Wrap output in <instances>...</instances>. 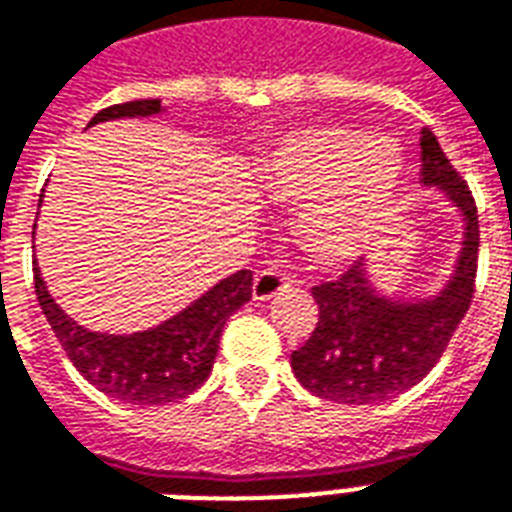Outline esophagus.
<instances>
[{
    "label": "esophagus",
    "instance_id": "1",
    "mask_svg": "<svg viewBox=\"0 0 512 512\" xmlns=\"http://www.w3.org/2000/svg\"><path fill=\"white\" fill-rule=\"evenodd\" d=\"M287 279H284L279 271H260L252 282V298L255 300H271L273 295H279L282 290H287Z\"/></svg>",
    "mask_w": 512,
    "mask_h": 512
}]
</instances>
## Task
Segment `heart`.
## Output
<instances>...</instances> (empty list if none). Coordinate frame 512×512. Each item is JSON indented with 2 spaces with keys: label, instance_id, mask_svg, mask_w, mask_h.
Segmentation results:
<instances>
[{
  "label": "heart",
  "instance_id": "obj_1",
  "mask_svg": "<svg viewBox=\"0 0 512 512\" xmlns=\"http://www.w3.org/2000/svg\"><path fill=\"white\" fill-rule=\"evenodd\" d=\"M392 136L308 126L282 136L265 169L271 201L300 209L298 236L325 263H349L376 239L403 182Z\"/></svg>",
  "mask_w": 512,
  "mask_h": 512
}]
</instances>
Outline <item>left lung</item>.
<instances>
[{
	"mask_svg": "<svg viewBox=\"0 0 512 512\" xmlns=\"http://www.w3.org/2000/svg\"><path fill=\"white\" fill-rule=\"evenodd\" d=\"M421 185L456 206L462 252L443 290L429 298H392L376 290L362 257L335 282L314 287L319 322L292 373L311 395L343 405H376L403 395L435 368L470 308L478 271V209L432 131H421Z\"/></svg>",
	"mask_w": 512,
	"mask_h": 512,
	"instance_id": "obj_1",
	"label": "left lung"
}]
</instances>
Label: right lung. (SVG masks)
Instances as JSON below:
<instances>
[{
  "label": "right lung",
  "mask_w": 512,
  "mask_h": 512,
  "mask_svg": "<svg viewBox=\"0 0 512 512\" xmlns=\"http://www.w3.org/2000/svg\"><path fill=\"white\" fill-rule=\"evenodd\" d=\"M161 99L101 109L88 126L120 117L161 115ZM37 228V225H34ZM34 290L66 357L99 392L131 405H166L193 395L212 373L222 327L252 298V271L217 282L201 298L158 327L131 335L93 333L58 306L34 263Z\"/></svg>",
  "instance_id": "1"
}]
</instances>
